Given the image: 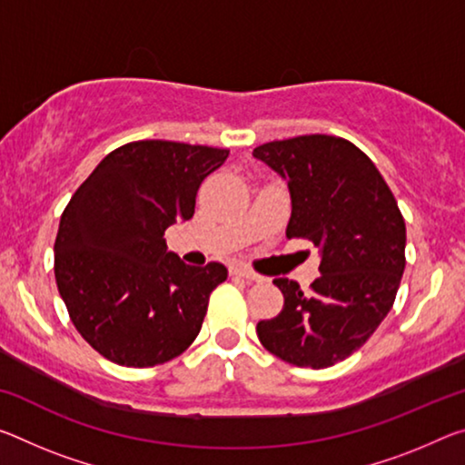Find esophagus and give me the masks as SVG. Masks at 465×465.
I'll list each match as a JSON object with an SVG mask.
<instances>
[{
  "label": "esophagus",
  "mask_w": 465,
  "mask_h": 465,
  "mask_svg": "<svg viewBox=\"0 0 465 465\" xmlns=\"http://www.w3.org/2000/svg\"><path fill=\"white\" fill-rule=\"evenodd\" d=\"M230 272L233 277H244V279H248V282H261V279H262L259 272H254L252 269H248V267H240V264L232 267Z\"/></svg>",
  "instance_id": "esophagus-1"
}]
</instances>
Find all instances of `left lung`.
I'll return each mask as SVG.
<instances>
[{"label": "left lung", "mask_w": 465, "mask_h": 465, "mask_svg": "<svg viewBox=\"0 0 465 465\" xmlns=\"http://www.w3.org/2000/svg\"><path fill=\"white\" fill-rule=\"evenodd\" d=\"M287 182V238L321 250L311 292L275 283L283 311L256 325L261 343L302 368H327L362 348L391 311L405 269V221L379 169L350 140L306 134L256 146Z\"/></svg>", "instance_id": "obj_1"}]
</instances>
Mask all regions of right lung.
Here are the masks:
<instances>
[{
  "instance_id": "obj_1",
  "label": "right lung",
  "mask_w": 465,
  "mask_h": 465,
  "mask_svg": "<svg viewBox=\"0 0 465 465\" xmlns=\"http://www.w3.org/2000/svg\"><path fill=\"white\" fill-rule=\"evenodd\" d=\"M227 149L138 140L107 154L62 213L55 282L78 333L103 358L149 368L180 356L201 333L221 262L190 267L165 230L194 215L206 175Z\"/></svg>"
}]
</instances>
